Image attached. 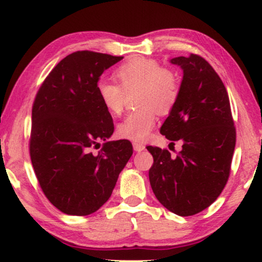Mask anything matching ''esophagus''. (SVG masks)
<instances>
[{"label": "esophagus", "mask_w": 262, "mask_h": 262, "mask_svg": "<svg viewBox=\"0 0 262 262\" xmlns=\"http://www.w3.org/2000/svg\"><path fill=\"white\" fill-rule=\"evenodd\" d=\"M134 149H135V151H137V152L143 151V150L145 149V145L142 144V143L135 142V143H134Z\"/></svg>", "instance_id": "esophagus-1"}]
</instances>
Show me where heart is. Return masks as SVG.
<instances>
[{"label":"heart","mask_w":262,"mask_h":262,"mask_svg":"<svg viewBox=\"0 0 262 262\" xmlns=\"http://www.w3.org/2000/svg\"><path fill=\"white\" fill-rule=\"evenodd\" d=\"M114 76L119 85L99 81L96 93L107 112L118 116L123 112L126 94L138 91L136 112L118 124L119 137L130 141H144L155 126L157 112L168 114L179 96V82L169 70L163 69L155 59L135 57L118 68Z\"/></svg>","instance_id":"obj_1"}]
</instances>
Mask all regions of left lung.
Here are the masks:
<instances>
[{
	"label": "left lung",
	"mask_w": 262,
	"mask_h": 262,
	"mask_svg": "<svg viewBox=\"0 0 262 262\" xmlns=\"http://www.w3.org/2000/svg\"><path fill=\"white\" fill-rule=\"evenodd\" d=\"M184 73L177 103L160 132L181 141L182 150L146 146L154 157L149 180L157 200L178 216L209 207L227 185L236 143L230 102L223 82L203 57H175ZM174 144V143H170Z\"/></svg>",
	"instance_id": "8db88e82"
}]
</instances>
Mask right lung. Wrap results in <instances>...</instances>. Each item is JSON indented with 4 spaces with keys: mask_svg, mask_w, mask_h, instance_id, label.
Instances as JSON below:
<instances>
[{
    "mask_svg": "<svg viewBox=\"0 0 262 262\" xmlns=\"http://www.w3.org/2000/svg\"><path fill=\"white\" fill-rule=\"evenodd\" d=\"M121 59L93 51L71 53L53 68L35 96L32 166L46 198L66 214L98 211L134 152L127 139L107 142L113 119L96 93L103 71ZM100 140L103 149L93 154Z\"/></svg>",
    "mask_w": 262,
    "mask_h": 262,
    "instance_id": "obj_1",
    "label": "right lung"
}]
</instances>
